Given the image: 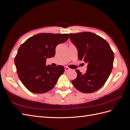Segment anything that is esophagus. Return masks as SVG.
<instances>
[{
    "label": "esophagus",
    "mask_w": 130,
    "mask_h": 130,
    "mask_svg": "<svg viewBox=\"0 0 130 130\" xmlns=\"http://www.w3.org/2000/svg\"><path fill=\"white\" fill-rule=\"evenodd\" d=\"M64 70H65V71L67 72V71H69V70H70V69L69 68H68V67H66V66H65V67H64Z\"/></svg>",
    "instance_id": "34e87169"
}]
</instances>
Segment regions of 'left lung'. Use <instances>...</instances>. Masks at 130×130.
<instances>
[{
	"label": "left lung",
	"mask_w": 130,
	"mask_h": 130,
	"mask_svg": "<svg viewBox=\"0 0 130 130\" xmlns=\"http://www.w3.org/2000/svg\"><path fill=\"white\" fill-rule=\"evenodd\" d=\"M69 35L70 41L77 50L79 60L87 64L85 74L76 70L77 76L72 83L82 93L95 92L103 87L112 72L113 51L107 41L94 33L84 32Z\"/></svg>",
	"instance_id": "8db88e82"
}]
</instances>
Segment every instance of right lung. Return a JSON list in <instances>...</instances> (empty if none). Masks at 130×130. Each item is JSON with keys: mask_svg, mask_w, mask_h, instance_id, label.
Returning a JSON list of instances; mask_svg holds the SVG:
<instances>
[{"mask_svg": "<svg viewBox=\"0 0 130 130\" xmlns=\"http://www.w3.org/2000/svg\"><path fill=\"white\" fill-rule=\"evenodd\" d=\"M69 38V34L40 33L30 37L19 47L14 58L18 77L29 91L44 93L52 89L64 72L62 66H46L53 57L56 46Z\"/></svg>", "mask_w": 130, "mask_h": 130, "instance_id": "add662e5", "label": "right lung"}]
</instances>
